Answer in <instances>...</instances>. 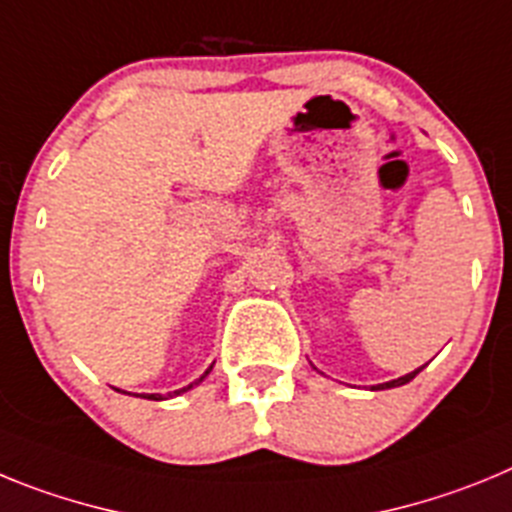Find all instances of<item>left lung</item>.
Returning <instances> with one entry per match:
<instances>
[{"instance_id": "1", "label": "left lung", "mask_w": 512, "mask_h": 512, "mask_svg": "<svg viewBox=\"0 0 512 512\" xmlns=\"http://www.w3.org/2000/svg\"><path fill=\"white\" fill-rule=\"evenodd\" d=\"M420 369H423V366H420ZM420 369H415V372H410V374H405V377H400V379H392V382H384V384H379L377 390H390V387H400V384H408L410 379L415 377V374L420 372Z\"/></svg>"}]
</instances>
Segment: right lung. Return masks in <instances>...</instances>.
Returning <instances> with one entry per match:
<instances>
[{
    "instance_id": "add662e5",
    "label": "right lung",
    "mask_w": 512,
    "mask_h": 512,
    "mask_svg": "<svg viewBox=\"0 0 512 512\" xmlns=\"http://www.w3.org/2000/svg\"><path fill=\"white\" fill-rule=\"evenodd\" d=\"M210 369H212V366H210ZM210 369H207V372H205V374H202V377H200V379H197V382H192V384H187V387H182V390H176V392H169V395H166V397H174V395H182V392H187V390H192V387H194V384H200V382H202V379H205V377H207V374H210ZM166 397H164V395H148V400H166Z\"/></svg>"
}]
</instances>
